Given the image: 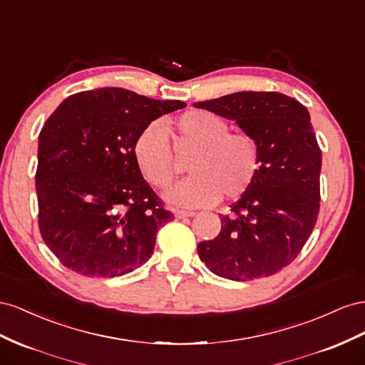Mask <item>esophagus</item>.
Instances as JSON below:
<instances>
[{
  "label": "esophagus",
  "instance_id": "1",
  "mask_svg": "<svg viewBox=\"0 0 365 365\" xmlns=\"http://www.w3.org/2000/svg\"><path fill=\"white\" fill-rule=\"evenodd\" d=\"M175 218H185V217H194L195 212L192 211H183V210H174Z\"/></svg>",
  "mask_w": 365,
  "mask_h": 365
}]
</instances>
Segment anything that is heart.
I'll return each mask as SVG.
<instances>
[{"label": "heart", "mask_w": 365, "mask_h": 365, "mask_svg": "<svg viewBox=\"0 0 365 365\" xmlns=\"http://www.w3.org/2000/svg\"><path fill=\"white\" fill-rule=\"evenodd\" d=\"M177 147L197 148L190 160L188 179L166 194L171 203L197 207L215 203L223 195L235 200L251 188L262 165L259 142L251 133L229 131V123L217 114L191 110L170 123ZM134 158L143 177L155 188L173 183L179 166L163 125L151 122L134 140Z\"/></svg>", "instance_id": "heart-1"}]
</instances>
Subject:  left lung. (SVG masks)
Returning <instances> with one entry per match:
<instances>
[{"label":"left lung","mask_w":365,"mask_h":365,"mask_svg":"<svg viewBox=\"0 0 365 365\" xmlns=\"http://www.w3.org/2000/svg\"><path fill=\"white\" fill-rule=\"evenodd\" d=\"M235 120L262 148V165L214 240L197 252L218 277L249 281L289 266L309 240L319 212L321 150L303 103L277 91H240L195 102Z\"/></svg>","instance_id":"obj_1"}]
</instances>
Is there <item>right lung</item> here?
<instances>
[{
  "mask_svg": "<svg viewBox=\"0 0 365 365\" xmlns=\"http://www.w3.org/2000/svg\"><path fill=\"white\" fill-rule=\"evenodd\" d=\"M183 107L108 87L71 95L50 114L38 138V225L66 267L113 278L148 262L174 217L142 177L134 140Z\"/></svg>",
  "mask_w": 365,
  "mask_h": 365,
  "instance_id": "1",
  "label": "right lung"
}]
</instances>
